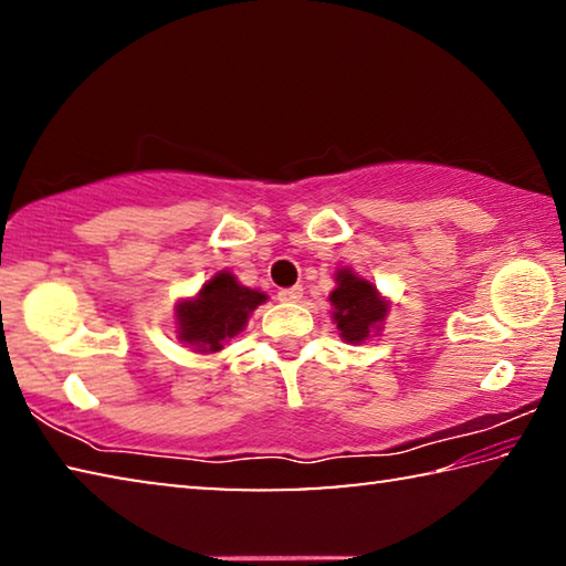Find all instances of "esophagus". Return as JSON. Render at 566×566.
Here are the masks:
<instances>
[{
    "label": "esophagus",
    "mask_w": 566,
    "mask_h": 566,
    "mask_svg": "<svg viewBox=\"0 0 566 566\" xmlns=\"http://www.w3.org/2000/svg\"><path fill=\"white\" fill-rule=\"evenodd\" d=\"M280 302H300L302 300V286H286V290H280Z\"/></svg>",
    "instance_id": "34e87169"
}]
</instances>
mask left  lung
Masks as SVG:
<instances>
[{
  "mask_svg": "<svg viewBox=\"0 0 566 566\" xmlns=\"http://www.w3.org/2000/svg\"><path fill=\"white\" fill-rule=\"evenodd\" d=\"M329 302L334 306L332 317L339 329V337L349 344L369 339V334L379 329L389 312V304L381 300L377 286L361 280L352 270L337 272V290L329 294Z\"/></svg>",
  "mask_w": 566,
  "mask_h": 566,
  "instance_id": "1",
  "label": "left lung"
}]
</instances>
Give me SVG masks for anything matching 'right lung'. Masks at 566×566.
<instances>
[{
  "instance_id": "1",
  "label": "right lung",
  "mask_w": 566,
  "mask_h": 566,
  "mask_svg": "<svg viewBox=\"0 0 566 566\" xmlns=\"http://www.w3.org/2000/svg\"><path fill=\"white\" fill-rule=\"evenodd\" d=\"M262 302L264 292L239 284L232 272H217L195 300L177 304V337L197 352H219L244 329L249 314Z\"/></svg>"
}]
</instances>
